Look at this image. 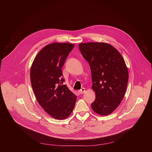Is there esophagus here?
I'll return each mask as SVG.
<instances>
[{
    "label": "esophagus",
    "mask_w": 152,
    "mask_h": 152,
    "mask_svg": "<svg viewBox=\"0 0 152 152\" xmlns=\"http://www.w3.org/2000/svg\"><path fill=\"white\" fill-rule=\"evenodd\" d=\"M78 92V93L80 94H84V93L86 92V89H85L84 88H81L80 90H79Z\"/></svg>",
    "instance_id": "esophagus-1"
}]
</instances>
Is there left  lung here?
I'll list each match as a JSON object with an SVG mask.
<instances>
[{
	"mask_svg": "<svg viewBox=\"0 0 152 152\" xmlns=\"http://www.w3.org/2000/svg\"><path fill=\"white\" fill-rule=\"evenodd\" d=\"M80 50L88 62L95 100L92 110L108 115L122 102L128 85L129 74L121 53L112 45L102 42L79 44Z\"/></svg>",
	"mask_w": 152,
	"mask_h": 152,
	"instance_id": "obj_1",
	"label": "left lung"
}]
</instances>
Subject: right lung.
<instances>
[{
	"mask_svg": "<svg viewBox=\"0 0 152 152\" xmlns=\"http://www.w3.org/2000/svg\"><path fill=\"white\" fill-rule=\"evenodd\" d=\"M74 44L53 43L39 52L30 68V81L39 105L52 118L63 120L72 113L77 96L66 85L61 68Z\"/></svg>",
	"mask_w": 152,
	"mask_h": 152,
	"instance_id": "1",
	"label": "right lung"
}]
</instances>
